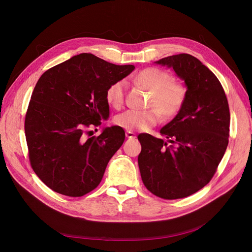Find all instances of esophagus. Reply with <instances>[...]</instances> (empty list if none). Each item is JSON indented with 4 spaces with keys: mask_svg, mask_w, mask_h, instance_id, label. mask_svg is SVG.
Listing matches in <instances>:
<instances>
[{
    "mask_svg": "<svg viewBox=\"0 0 252 252\" xmlns=\"http://www.w3.org/2000/svg\"><path fill=\"white\" fill-rule=\"evenodd\" d=\"M126 138H128V139L136 138V134H135V133H133V131L127 130V131H126Z\"/></svg>",
    "mask_w": 252,
    "mask_h": 252,
    "instance_id": "1",
    "label": "esophagus"
}]
</instances>
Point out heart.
I'll return each instance as SVG.
<instances>
[{
    "label": "heart",
    "mask_w": 252,
    "mask_h": 252,
    "mask_svg": "<svg viewBox=\"0 0 252 252\" xmlns=\"http://www.w3.org/2000/svg\"><path fill=\"white\" fill-rule=\"evenodd\" d=\"M136 82L151 92L149 101L154 107L148 110H127L115 117L116 126L127 130L147 129L162 118H171L177 115L185 104L187 89L177 81L170 73L156 68L147 67L136 75ZM126 97V84L117 81L111 84L105 93V98L111 107L122 108Z\"/></svg>",
    "instance_id": "b5f03b06"
}]
</instances>
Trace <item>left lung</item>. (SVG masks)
Here are the masks:
<instances>
[{
    "label": "left lung",
    "instance_id": "left-lung-1",
    "mask_svg": "<svg viewBox=\"0 0 252 252\" xmlns=\"http://www.w3.org/2000/svg\"><path fill=\"white\" fill-rule=\"evenodd\" d=\"M155 63L175 70L187 87V97L176 117L160 129L170 144L139 135L138 163L152 194L179 199L202 189L216 174L229 143V104L218 77L194 56L178 54Z\"/></svg>",
    "mask_w": 252,
    "mask_h": 252
}]
</instances>
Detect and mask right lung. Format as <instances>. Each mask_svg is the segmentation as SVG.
I'll list each match as a JSON object with an SVG mask.
<instances>
[{
    "instance_id": "1",
    "label": "right lung",
    "mask_w": 252,
    "mask_h": 252,
    "mask_svg": "<svg viewBox=\"0 0 252 252\" xmlns=\"http://www.w3.org/2000/svg\"><path fill=\"white\" fill-rule=\"evenodd\" d=\"M134 69V65H115L82 53L39 77L24 130L31 165L50 189L81 197L97 188L126 134L113 126L90 137V128L109 117L106 90Z\"/></svg>"
}]
</instances>
